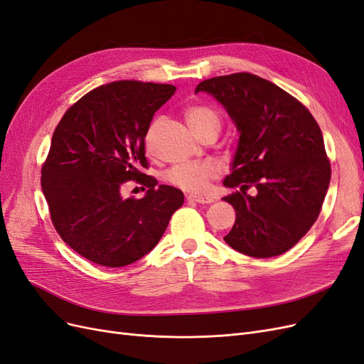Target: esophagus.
I'll use <instances>...</instances> for the list:
<instances>
[{"instance_id":"obj_1","label":"esophagus","mask_w":364,"mask_h":364,"mask_svg":"<svg viewBox=\"0 0 364 364\" xmlns=\"http://www.w3.org/2000/svg\"><path fill=\"white\" fill-rule=\"evenodd\" d=\"M186 200L188 202H196V203H213V199L211 197H206V196H196V194H190L186 196Z\"/></svg>"}]
</instances>
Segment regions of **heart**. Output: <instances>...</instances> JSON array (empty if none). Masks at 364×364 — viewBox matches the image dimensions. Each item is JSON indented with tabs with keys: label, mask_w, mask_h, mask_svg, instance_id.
<instances>
[{
	"label": "heart",
	"mask_w": 364,
	"mask_h": 364,
	"mask_svg": "<svg viewBox=\"0 0 364 364\" xmlns=\"http://www.w3.org/2000/svg\"><path fill=\"white\" fill-rule=\"evenodd\" d=\"M185 118L188 121L190 127L196 132L197 135L202 136L206 132H215L218 134L220 127H222V115L217 109L208 106V105H191L185 109ZM155 132V124L147 132V146H150V141ZM220 167L213 161L205 162H182L176 164L165 174L167 181L178 186V188L188 191V193H203L208 185L215 178H218Z\"/></svg>",
	"instance_id": "b5f03b06"
}]
</instances>
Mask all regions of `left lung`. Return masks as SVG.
Returning <instances> with one entry per match:
<instances>
[{"label":"left lung","mask_w":364,"mask_h":364,"mask_svg":"<svg viewBox=\"0 0 364 364\" xmlns=\"http://www.w3.org/2000/svg\"><path fill=\"white\" fill-rule=\"evenodd\" d=\"M200 91L215 97L240 130L223 183L241 191L223 197L237 213L225 241L253 258L281 255L321 214L331 181L322 130L297 98L255 74L213 77L197 85ZM250 186L257 196L245 193Z\"/></svg>","instance_id":"8db88e82"}]
</instances>
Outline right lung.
Masks as SVG:
<instances>
[{
  "label": "right lung",
  "instance_id": "right-lung-1",
  "mask_svg": "<svg viewBox=\"0 0 364 364\" xmlns=\"http://www.w3.org/2000/svg\"><path fill=\"white\" fill-rule=\"evenodd\" d=\"M176 87L118 80L75 102L54 129L41 186L60 238L103 267H123L158 245L183 193L159 185L149 168L146 135ZM147 186L142 200H123L121 184Z\"/></svg>",
  "mask_w": 364,
  "mask_h": 364
}]
</instances>
